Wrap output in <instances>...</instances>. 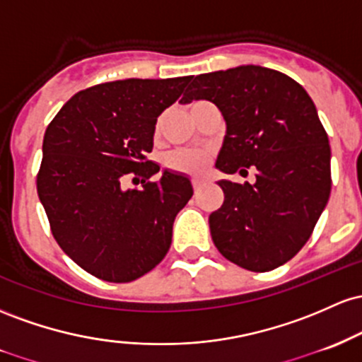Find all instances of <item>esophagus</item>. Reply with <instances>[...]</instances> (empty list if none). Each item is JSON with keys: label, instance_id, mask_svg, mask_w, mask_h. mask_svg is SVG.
Returning <instances> with one entry per match:
<instances>
[{"label": "esophagus", "instance_id": "esophagus-1", "mask_svg": "<svg viewBox=\"0 0 362 362\" xmlns=\"http://www.w3.org/2000/svg\"><path fill=\"white\" fill-rule=\"evenodd\" d=\"M205 185H206L205 180H193V189H194V192H200V189Z\"/></svg>", "mask_w": 362, "mask_h": 362}]
</instances>
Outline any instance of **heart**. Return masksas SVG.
I'll use <instances>...</instances> for the list:
<instances>
[{
    "label": "heart",
    "instance_id": "b5f03b06",
    "mask_svg": "<svg viewBox=\"0 0 362 362\" xmlns=\"http://www.w3.org/2000/svg\"><path fill=\"white\" fill-rule=\"evenodd\" d=\"M210 162L209 150H177L165 159L169 169L185 174H202Z\"/></svg>",
    "mask_w": 362,
    "mask_h": 362
}]
</instances>
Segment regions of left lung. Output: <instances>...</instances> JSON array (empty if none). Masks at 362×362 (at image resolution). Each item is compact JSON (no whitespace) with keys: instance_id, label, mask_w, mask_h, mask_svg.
<instances>
[{"instance_id":"8db88e82","label":"left lung","mask_w":362,"mask_h":362,"mask_svg":"<svg viewBox=\"0 0 362 362\" xmlns=\"http://www.w3.org/2000/svg\"><path fill=\"white\" fill-rule=\"evenodd\" d=\"M181 104L210 100L226 119L215 168L255 182L218 181L224 203L210 214L222 257L251 272L284 265L306 245L332 189L330 145L315 104L291 76L243 64L188 76Z\"/></svg>"}]
</instances>
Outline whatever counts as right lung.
I'll list each match as a JSON object with an SVG mask.
<instances>
[{
    "label": "right lung",
    "mask_w": 362,
    "mask_h": 362,
    "mask_svg": "<svg viewBox=\"0 0 362 362\" xmlns=\"http://www.w3.org/2000/svg\"><path fill=\"white\" fill-rule=\"evenodd\" d=\"M188 76L127 78L71 97L44 133L39 200L61 250L93 277L132 282L169 251L174 218L193 197L185 174L148 160L156 123ZM142 177L140 190L126 189Z\"/></svg>",
    "instance_id": "right-lung-1"
}]
</instances>
